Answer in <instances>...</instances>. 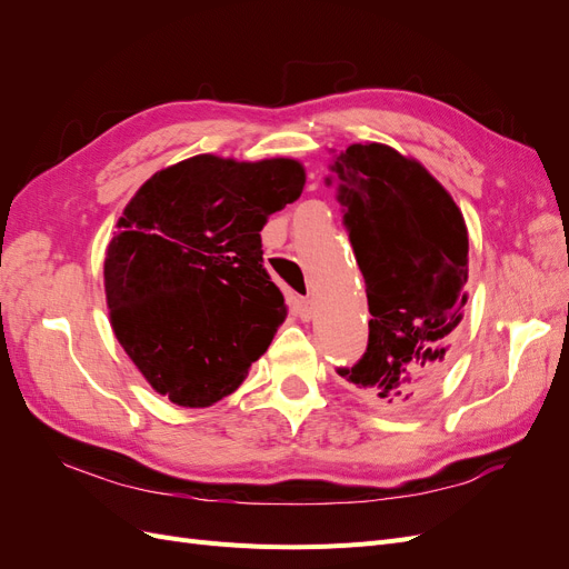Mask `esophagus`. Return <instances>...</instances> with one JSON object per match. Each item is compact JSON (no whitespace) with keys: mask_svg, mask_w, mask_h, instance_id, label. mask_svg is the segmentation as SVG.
Wrapping results in <instances>:
<instances>
[{"mask_svg":"<svg viewBox=\"0 0 569 569\" xmlns=\"http://www.w3.org/2000/svg\"><path fill=\"white\" fill-rule=\"evenodd\" d=\"M297 313H299L303 320H311L313 313H316L313 299H297Z\"/></svg>","mask_w":569,"mask_h":569,"instance_id":"34e87169","label":"esophagus"}]
</instances>
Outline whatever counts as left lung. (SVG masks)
<instances>
[{"label":"left lung","mask_w":569,"mask_h":569,"mask_svg":"<svg viewBox=\"0 0 569 569\" xmlns=\"http://www.w3.org/2000/svg\"><path fill=\"white\" fill-rule=\"evenodd\" d=\"M330 182L366 280L368 351L339 370L368 399L418 401L449 366L468 308V226L429 170L389 144L332 149Z\"/></svg>","instance_id":"8db88e82"}]
</instances>
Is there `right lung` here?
<instances>
[{
  "label": "right lung",
  "mask_w": 569,
  "mask_h": 569,
  "mask_svg": "<svg viewBox=\"0 0 569 569\" xmlns=\"http://www.w3.org/2000/svg\"><path fill=\"white\" fill-rule=\"evenodd\" d=\"M306 184L297 159L199 153L153 173L104 258L109 320L153 391L209 408L247 380L287 318L261 230Z\"/></svg>",
  "instance_id": "obj_1"
}]
</instances>
